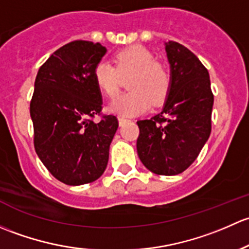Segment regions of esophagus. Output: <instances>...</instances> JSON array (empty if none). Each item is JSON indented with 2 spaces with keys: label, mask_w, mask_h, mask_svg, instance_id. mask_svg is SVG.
Returning a JSON list of instances; mask_svg holds the SVG:
<instances>
[{
  "label": "esophagus",
  "mask_w": 249,
  "mask_h": 249,
  "mask_svg": "<svg viewBox=\"0 0 249 249\" xmlns=\"http://www.w3.org/2000/svg\"><path fill=\"white\" fill-rule=\"evenodd\" d=\"M127 122H129V120L128 119H124V117H119V124L120 125H124V124H127Z\"/></svg>",
  "instance_id": "34e87169"
}]
</instances>
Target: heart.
Masks as SVG:
<instances>
[{"mask_svg":"<svg viewBox=\"0 0 249 249\" xmlns=\"http://www.w3.org/2000/svg\"><path fill=\"white\" fill-rule=\"evenodd\" d=\"M115 67L102 60L94 66L93 80L99 91L112 98L119 92L120 75L132 74L127 93L110 103L109 110L122 116L139 115L152 104H160L170 89V73L165 66L155 61V56L142 45H132L115 55Z\"/></svg>","mask_w":249,"mask_h":249,"instance_id":"1","label":"heart"}]
</instances>
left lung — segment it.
<instances>
[{
  "label": "left lung",
  "mask_w": 249,
  "mask_h": 249,
  "mask_svg": "<svg viewBox=\"0 0 249 249\" xmlns=\"http://www.w3.org/2000/svg\"><path fill=\"white\" fill-rule=\"evenodd\" d=\"M170 89L162 111L140 120L138 156L157 175H178L200 153L211 133L213 94L207 69L183 45L169 40Z\"/></svg>",
  "instance_id": "1"
}]
</instances>
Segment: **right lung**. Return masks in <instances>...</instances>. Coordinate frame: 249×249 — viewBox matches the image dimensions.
I'll return each instance as SVG.
<instances>
[{"label":"right lung","mask_w":249,"mask_h":249,"mask_svg":"<svg viewBox=\"0 0 249 249\" xmlns=\"http://www.w3.org/2000/svg\"><path fill=\"white\" fill-rule=\"evenodd\" d=\"M107 48L74 40L56 50L39 68L30 114L35 148L53 178L69 186L91 183L102 176L119 121L102 111V93L93 80L94 66Z\"/></svg>","instance_id":"1"}]
</instances>
